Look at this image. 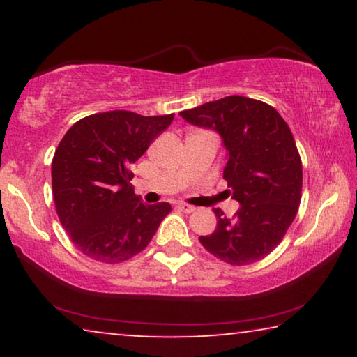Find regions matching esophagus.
<instances>
[{
  "label": "esophagus",
  "mask_w": 357,
  "mask_h": 357,
  "mask_svg": "<svg viewBox=\"0 0 357 357\" xmlns=\"http://www.w3.org/2000/svg\"><path fill=\"white\" fill-rule=\"evenodd\" d=\"M175 206H177V209H180V211H183V213H193L195 211V208L192 206V204H187V203H177Z\"/></svg>",
  "instance_id": "esophagus-1"
}]
</instances>
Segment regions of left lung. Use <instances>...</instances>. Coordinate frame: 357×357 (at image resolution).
<instances>
[{
	"label": "left lung",
	"instance_id": "1",
	"mask_svg": "<svg viewBox=\"0 0 357 357\" xmlns=\"http://www.w3.org/2000/svg\"><path fill=\"white\" fill-rule=\"evenodd\" d=\"M180 116L221 135L224 178L241 203L232 219L214 209L218 226L199 242L229 265L261 260L282 241L301 203L302 162L289 126L271 105L243 96L206 102Z\"/></svg>",
	"mask_w": 357,
	"mask_h": 357
}]
</instances>
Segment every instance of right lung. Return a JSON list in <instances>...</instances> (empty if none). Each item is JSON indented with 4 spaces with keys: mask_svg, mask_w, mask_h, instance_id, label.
<instances>
[{
    "mask_svg": "<svg viewBox=\"0 0 357 357\" xmlns=\"http://www.w3.org/2000/svg\"><path fill=\"white\" fill-rule=\"evenodd\" d=\"M174 114L143 116L128 110L94 114L76 121L58 144L52 188L61 226L86 257L120 263L143 252L169 203L144 204L130 180L149 144Z\"/></svg>",
    "mask_w": 357,
    "mask_h": 357,
    "instance_id": "add662e5",
    "label": "right lung"
}]
</instances>
